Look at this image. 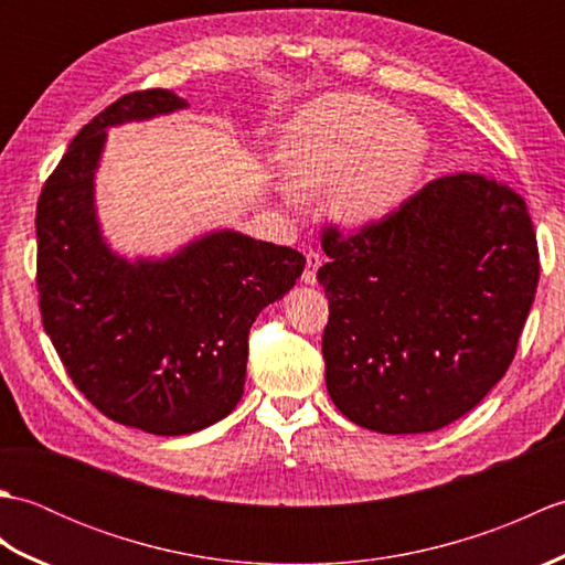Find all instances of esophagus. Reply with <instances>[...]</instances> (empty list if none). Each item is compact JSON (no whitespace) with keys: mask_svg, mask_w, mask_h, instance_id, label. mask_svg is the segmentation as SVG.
Instances as JSON below:
<instances>
[{"mask_svg":"<svg viewBox=\"0 0 565 565\" xmlns=\"http://www.w3.org/2000/svg\"><path fill=\"white\" fill-rule=\"evenodd\" d=\"M320 264H322V257L318 255V252H316V249H308V252H306V271H303V276H301V279H303L308 286H313V284L318 281Z\"/></svg>","mask_w":565,"mask_h":565,"instance_id":"esophagus-1","label":"esophagus"}]
</instances>
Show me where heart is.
Listing matches in <instances>:
<instances>
[{"label": "heart", "mask_w": 565, "mask_h": 565, "mask_svg": "<svg viewBox=\"0 0 565 565\" xmlns=\"http://www.w3.org/2000/svg\"><path fill=\"white\" fill-rule=\"evenodd\" d=\"M425 158L423 126L366 94H326L306 104L276 150L284 196L296 201L328 189V213L350 227L398 206Z\"/></svg>", "instance_id": "b5f03b06"}]
</instances>
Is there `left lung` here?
<instances>
[{"instance_id":"obj_1","label":"left lung","mask_w":565,"mask_h":565,"mask_svg":"<svg viewBox=\"0 0 565 565\" xmlns=\"http://www.w3.org/2000/svg\"><path fill=\"white\" fill-rule=\"evenodd\" d=\"M322 249L326 383L354 425L435 431L505 376L539 284L518 191L486 174L439 177L362 231L330 225Z\"/></svg>"}]
</instances>
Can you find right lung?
I'll return each mask as SVG.
<instances>
[{
    "label": "right lung",
    "mask_w": 565,
    "mask_h": 565,
    "mask_svg": "<svg viewBox=\"0 0 565 565\" xmlns=\"http://www.w3.org/2000/svg\"><path fill=\"white\" fill-rule=\"evenodd\" d=\"M184 106L170 89L106 106L70 142L35 209L41 318L67 376L114 423L162 437L235 411L252 322L306 267L301 252L235 231L164 259L128 262L109 247L94 209L106 128Z\"/></svg>",
    "instance_id": "obj_1"
}]
</instances>
